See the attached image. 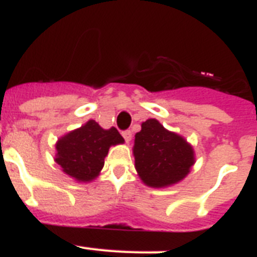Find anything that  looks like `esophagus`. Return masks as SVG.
<instances>
[{
    "label": "esophagus",
    "mask_w": 257,
    "mask_h": 257,
    "mask_svg": "<svg viewBox=\"0 0 257 257\" xmlns=\"http://www.w3.org/2000/svg\"><path fill=\"white\" fill-rule=\"evenodd\" d=\"M122 137H123L124 141L128 143V142L131 141V137H133V134H131L130 130H126V131H123V133H122Z\"/></svg>",
    "instance_id": "esophagus-1"
}]
</instances>
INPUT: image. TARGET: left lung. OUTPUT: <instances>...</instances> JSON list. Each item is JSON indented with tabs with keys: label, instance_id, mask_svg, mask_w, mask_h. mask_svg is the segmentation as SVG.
<instances>
[{
	"label": "left lung",
	"instance_id": "8db88e82",
	"mask_svg": "<svg viewBox=\"0 0 257 257\" xmlns=\"http://www.w3.org/2000/svg\"><path fill=\"white\" fill-rule=\"evenodd\" d=\"M133 152L138 175L151 188L177 184L185 179L196 162L192 146L152 118L142 123V130L135 135Z\"/></svg>",
	"mask_w": 257,
	"mask_h": 257
}]
</instances>
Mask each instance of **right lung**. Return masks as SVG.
<instances>
[{"label": "right lung", "instance_id": "right-lung-1", "mask_svg": "<svg viewBox=\"0 0 257 257\" xmlns=\"http://www.w3.org/2000/svg\"><path fill=\"white\" fill-rule=\"evenodd\" d=\"M123 142L115 127L105 130L90 119L57 141L55 162L72 179L80 182L92 181L103 168L109 148Z\"/></svg>", "mask_w": 257, "mask_h": 257}]
</instances>
